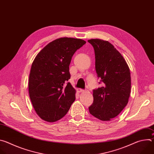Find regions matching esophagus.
I'll return each instance as SVG.
<instances>
[{"mask_svg":"<svg viewBox=\"0 0 154 154\" xmlns=\"http://www.w3.org/2000/svg\"><path fill=\"white\" fill-rule=\"evenodd\" d=\"M77 91H78L79 93H82V92L84 91V90H82V89H81V88H78V89H77Z\"/></svg>","mask_w":154,"mask_h":154,"instance_id":"obj_1","label":"esophagus"}]
</instances>
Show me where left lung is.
Returning <instances> with one entry per match:
<instances>
[{"label": "left lung", "mask_w": 154, "mask_h": 154, "mask_svg": "<svg viewBox=\"0 0 154 154\" xmlns=\"http://www.w3.org/2000/svg\"><path fill=\"white\" fill-rule=\"evenodd\" d=\"M95 54V68L103 86L93 90V103L89 112L104 121L116 117L127 105L130 94L131 77L128 65L122 55L107 41H88Z\"/></svg>", "instance_id": "left-lung-1"}]
</instances>
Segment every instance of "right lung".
<instances>
[{
	"label": "right lung",
	"mask_w": 154,
	"mask_h": 154,
	"mask_svg": "<svg viewBox=\"0 0 154 154\" xmlns=\"http://www.w3.org/2000/svg\"><path fill=\"white\" fill-rule=\"evenodd\" d=\"M86 41L61 38L44 48L35 57L29 80V96L35 110L43 120L55 122L64 116L75 99L69 82V64Z\"/></svg>",
	"instance_id": "obj_1"
}]
</instances>
